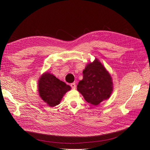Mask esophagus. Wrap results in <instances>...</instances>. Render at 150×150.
I'll return each mask as SVG.
<instances>
[{
  "mask_svg": "<svg viewBox=\"0 0 150 150\" xmlns=\"http://www.w3.org/2000/svg\"><path fill=\"white\" fill-rule=\"evenodd\" d=\"M71 86L72 89H76V84H75L74 83H71Z\"/></svg>",
  "mask_w": 150,
  "mask_h": 150,
  "instance_id": "esophagus-1",
  "label": "esophagus"
}]
</instances>
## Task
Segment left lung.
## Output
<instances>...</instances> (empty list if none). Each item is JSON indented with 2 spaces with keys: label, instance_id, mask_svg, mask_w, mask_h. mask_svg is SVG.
Returning a JSON list of instances; mask_svg holds the SVG:
<instances>
[{
  "label": "left lung",
  "instance_id": "obj_1",
  "mask_svg": "<svg viewBox=\"0 0 150 150\" xmlns=\"http://www.w3.org/2000/svg\"><path fill=\"white\" fill-rule=\"evenodd\" d=\"M83 80L77 89L88 103L97 106L110 97L112 91V78L98 59L89 63L84 69Z\"/></svg>",
  "mask_w": 150,
  "mask_h": 150
}]
</instances>
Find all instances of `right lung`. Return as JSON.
Listing matches in <instances>:
<instances>
[{
  "label": "right lung",
  "instance_id": "add662e5",
  "mask_svg": "<svg viewBox=\"0 0 150 150\" xmlns=\"http://www.w3.org/2000/svg\"><path fill=\"white\" fill-rule=\"evenodd\" d=\"M71 87L60 81L53 74L46 72L40 77L38 82V91L40 97L49 106H55L60 101Z\"/></svg>",
  "mask_w": 150,
  "mask_h": 150
}]
</instances>
